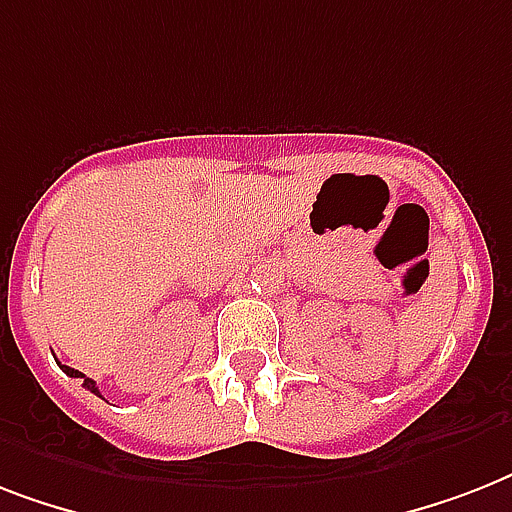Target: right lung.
I'll use <instances>...</instances> for the list:
<instances>
[{"instance_id": "add662e5", "label": "right lung", "mask_w": 512, "mask_h": 512, "mask_svg": "<svg viewBox=\"0 0 512 512\" xmlns=\"http://www.w3.org/2000/svg\"><path fill=\"white\" fill-rule=\"evenodd\" d=\"M63 366V364H60ZM63 372L68 374V377H79V380H82V385L87 390H90V393H95V396H100V390H98V385H95V380H90V377H84L82 372H79V369H71V366H63Z\"/></svg>"}]
</instances>
